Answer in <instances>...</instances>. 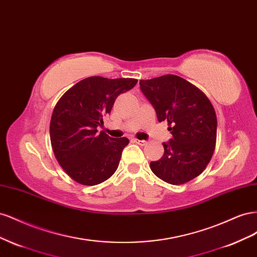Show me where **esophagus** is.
<instances>
[{"mask_svg":"<svg viewBox=\"0 0 257 257\" xmlns=\"http://www.w3.org/2000/svg\"><path fill=\"white\" fill-rule=\"evenodd\" d=\"M133 142L136 143V144L139 145V146H145V145H147V141H139V139H136V138L133 139Z\"/></svg>","mask_w":257,"mask_h":257,"instance_id":"esophagus-1","label":"esophagus"}]
</instances>
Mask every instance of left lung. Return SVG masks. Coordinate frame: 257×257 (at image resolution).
<instances>
[{"instance_id": "left-lung-1", "label": "left lung", "mask_w": 257, "mask_h": 257, "mask_svg": "<svg viewBox=\"0 0 257 257\" xmlns=\"http://www.w3.org/2000/svg\"><path fill=\"white\" fill-rule=\"evenodd\" d=\"M141 90L157 112L159 122L173 126L164 155L150 163L163 181L183 184L204 172L212 158L216 139V115L208 97L195 85L176 75L139 81Z\"/></svg>"}]
</instances>
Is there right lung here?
I'll return each mask as SVG.
<instances>
[{"mask_svg": "<svg viewBox=\"0 0 257 257\" xmlns=\"http://www.w3.org/2000/svg\"><path fill=\"white\" fill-rule=\"evenodd\" d=\"M137 79H108L93 76L77 82L54 107L50 141L54 155L67 175L83 185H95L111 177L119 166L125 137L100 132L103 116L110 113L115 98L135 87Z\"/></svg>", "mask_w": 257, "mask_h": 257, "instance_id": "right-lung-1", "label": "right lung"}]
</instances>
